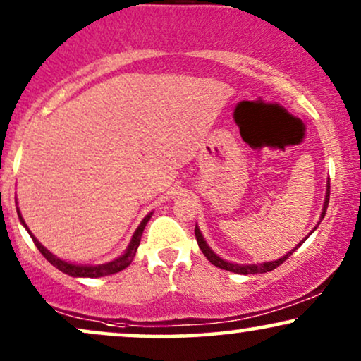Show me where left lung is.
<instances>
[{"label":"left lung","mask_w":361,"mask_h":361,"mask_svg":"<svg viewBox=\"0 0 361 361\" xmlns=\"http://www.w3.org/2000/svg\"><path fill=\"white\" fill-rule=\"evenodd\" d=\"M328 202H330V178H328V183H326V193H325V202H323V208H322V214H320V221L323 220V218H325V213H326V208H328ZM320 221L317 223V226L320 225ZM317 226H314L313 230L310 231L308 236L312 235L314 230H317ZM195 236H196V241H198V246H200V250H202L204 257L208 258V262H209V263H213L214 267L221 268V270H228V271H233V273H240V275H257V273H267V271H271V270H275L276 267H280V264H281L283 262H285V259L288 258L290 255L293 253L295 250L298 248V246L302 245L305 240L308 238V236H305V240H303L302 243H300L298 246H296L295 250H291V252H290V253H286L285 257H281V258H278V259H273V262H264V263H246V264H240V263H231V262H226V259H223L221 257H218V255L214 253L212 248H209L207 241H204V238H203L202 231H200L198 225L195 226Z\"/></svg>","instance_id":"left-lung-1"}]
</instances>
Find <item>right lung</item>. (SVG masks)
I'll use <instances>...</instances> for the list:
<instances>
[{
	"label": "right lung",
	"mask_w": 361,
	"mask_h": 361,
	"mask_svg": "<svg viewBox=\"0 0 361 361\" xmlns=\"http://www.w3.org/2000/svg\"><path fill=\"white\" fill-rule=\"evenodd\" d=\"M16 212H18V218H20L21 225L26 228V231H28L31 238H33L36 248L39 250L41 255H43V257L47 258L48 262L53 264V267H56L59 271L66 273V275L75 276V278H99V276L113 275V273L125 270L128 264L133 262L136 250H138V246H140L141 235H143L145 226H147V223L149 221V218H152V214H153V212H152L143 218V221L140 223L138 228H136V231L133 233V236H131V241H130V245H128V248L125 250V253L120 255L118 258L111 259V262H108V263H103V264H76V263H70V262H65V259L58 258L56 255H53L51 252H49V250L44 248V246L41 245L38 240H36V236L30 231V228L25 223V220H23L20 208H18V207H16Z\"/></svg>",
	"instance_id": "add662e5"
}]
</instances>
